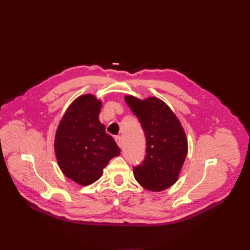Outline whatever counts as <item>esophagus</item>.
<instances>
[{"instance_id":"esophagus-1","label":"esophagus","mask_w":250,"mask_h":250,"mask_svg":"<svg viewBox=\"0 0 250 250\" xmlns=\"http://www.w3.org/2000/svg\"><path fill=\"white\" fill-rule=\"evenodd\" d=\"M115 142L118 146H120V148L123 147V140H122V137L121 136H116L115 137Z\"/></svg>"}]
</instances>
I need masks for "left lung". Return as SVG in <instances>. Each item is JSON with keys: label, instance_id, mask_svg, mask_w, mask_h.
<instances>
[{"label": "left lung", "instance_id": "left-lung-1", "mask_svg": "<svg viewBox=\"0 0 250 250\" xmlns=\"http://www.w3.org/2000/svg\"><path fill=\"white\" fill-rule=\"evenodd\" d=\"M125 102L138 117L146 137V156L134 166L140 185L151 191L164 190L176 182L188 154V140L178 118L156 97L144 100L127 95Z\"/></svg>", "mask_w": 250, "mask_h": 250}]
</instances>
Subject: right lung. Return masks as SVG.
Returning <instances> with one entry per match:
<instances>
[{
	"instance_id": "add662e5",
	"label": "right lung",
	"mask_w": 250,
	"mask_h": 250,
	"mask_svg": "<svg viewBox=\"0 0 250 250\" xmlns=\"http://www.w3.org/2000/svg\"><path fill=\"white\" fill-rule=\"evenodd\" d=\"M101 101L93 95L78 97L57 129L55 151L62 173L81 186L98 180L110 159L121 154L113 138L99 122Z\"/></svg>"
}]
</instances>
